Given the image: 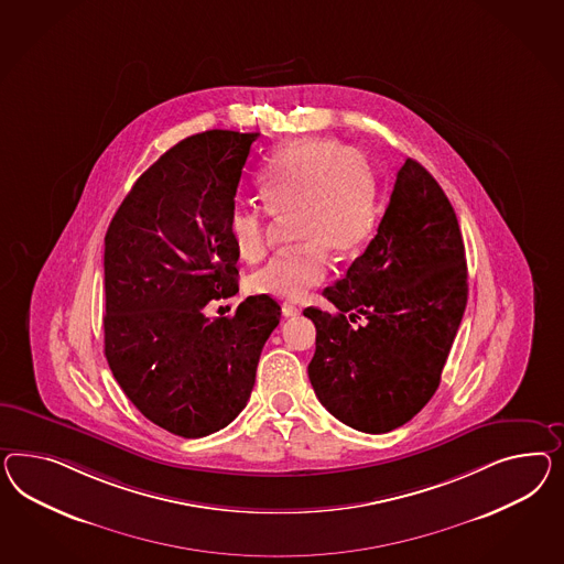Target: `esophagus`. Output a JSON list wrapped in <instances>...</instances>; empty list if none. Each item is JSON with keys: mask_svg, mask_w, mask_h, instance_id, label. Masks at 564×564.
<instances>
[{"mask_svg": "<svg viewBox=\"0 0 564 564\" xmlns=\"http://www.w3.org/2000/svg\"><path fill=\"white\" fill-rule=\"evenodd\" d=\"M302 310L297 307V305L290 304V302H285V304L281 305V314L285 316V318H291V316H297Z\"/></svg>", "mask_w": 564, "mask_h": 564, "instance_id": "esophagus-1", "label": "esophagus"}]
</instances>
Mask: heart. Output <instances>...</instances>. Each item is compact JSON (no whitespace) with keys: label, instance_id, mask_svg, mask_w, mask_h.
Here are the masks:
<instances>
[{"label":"heart","instance_id":"b5f03b06","mask_svg":"<svg viewBox=\"0 0 564 564\" xmlns=\"http://www.w3.org/2000/svg\"><path fill=\"white\" fill-rule=\"evenodd\" d=\"M267 214H291L302 246L281 252L250 276V290L281 300H302L328 274V252L350 257L367 242L378 219L376 181L366 160L333 139H302L279 150L259 174ZM240 207L229 217V236L243 260L267 250L269 217Z\"/></svg>","mask_w":564,"mask_h":564}]
</instances>
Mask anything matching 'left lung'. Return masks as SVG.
Listing matches in <instances>:
<instances>
[{
  "label": "left lung",
  "mask_w": 564,
  "mask_h": 564,
  "mask_svg": "<svg viewBox=\"0 0 564 564\" xmlns=\"http://www.w3.org/2000/svg\"><path fill=\"white\" fill-rule=\"evenodd\" d=\"M305 307L316 326L307 376L324 409L364 433L409 423L440 388L468 302L456 212L414 160L398 170L388 209L366 252Z\"/></svg>",
  "instance_id": "left-lung-1"
}]
</instances>
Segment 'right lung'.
<instances>
[{
  "instance_id": "1",
  "label": "right lung",
  "mask_w": 564,
  "mask_h": 564,
  "mask_svg": "<svg viewBox=\"0 0 564 564\" xmlns=\"http://www.w3.org/2000/svg\"><path fill=\"white\" fill-rule=\"evenodd\" d=\"M260 133L205 131L148 167L105 236V355L153 425L197 440L228 426L254 388L281 307L250 295L229 318L203 307L238 293L229 217Z\"/></svg>"
}]
</instances>
